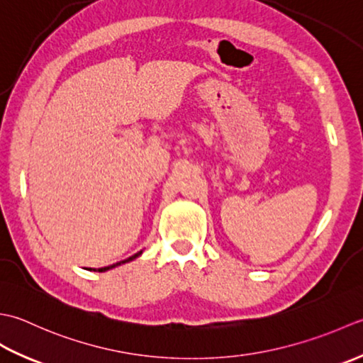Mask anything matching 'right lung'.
<instances>
[{"mask_svg": "<svg viewBox=\"0 0 363 363\" xmlns=\"http://www.w3.org/2000/svg\"><path fill=\"white\" fill-rule=\"evenodd\" d=\"M140 254H143V250H140V252H138V254H135V255L128 257L127 260H122V262H119V263H114V264H111V266H105V268H100V269H99V272H105V271H108V269H113V268H116V266H121V264H123V263H127V262L135 260V258H136V257H139ZM94 271H95V269H94Z\"/></svg>", "mask_w": 363, "mask_h": 363, "instance_id": "right-lung-1", "label": "right lung"}]
</instances>
